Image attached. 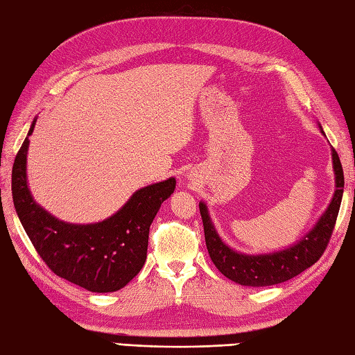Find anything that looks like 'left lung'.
Returning <instances> with one entry per match:
<instances>
[{"label":"left lung","instance_id":"left-lung-1","mask_svg":"<svg viewBox=\"0 0 355 355\" xmlns=\"http://www.w3.org/2000/svg\"><path fill=\"white\" fill-rule=\"evenodd\" d=\"M320 130H322L324 136L322 126H320ZM331 155L334 175H336V190H334L331 202L326 207V210L320 216L315 225L302 239L286 247L283 250L249 255V253L232 249L218 235L209 215V209H207L205 202L200 200L199 211L204 223L207 250H209L213 264L216 266V269L224 277L241 286L264 287L284 283L317 263L318 258L326 250L327 243H329L345 189L343 168L342 164H340L337 151L331 148Z\"/></svg>","mask_w":355,"mask_h":355}]
</instances>
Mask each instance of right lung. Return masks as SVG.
I'll list each match as a JSON object with an SVG mask.
<instances>
[{
    "label": "right lung",
    "instance_id": "obj_1",
    "mask_svg": "<svg viewBox=\"0 0 355 355\" xmlns=\"http://www.w3.org/2000/svg\"><path fill=\"white\" fill-rule=\"evenodd\" d=\"M12 168V198L17 215L38 255L55 275L97 293L116 292L142 269L153 219L176 189V179L146 185L132 193L122 209L100 223L71 224L35 202L28 185L29 136Z\"/></svg>",
    "mask_w": 355,
    "mask_h": 355
}]
</instances>
